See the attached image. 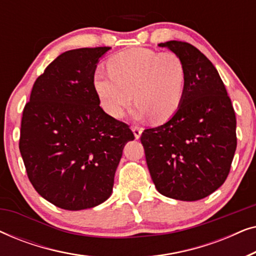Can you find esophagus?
I'll use <instances>...</instances> for the list:
<instances>
[{
    "label": "esophagus",
    "instance_id": "34e87169",
    "mask_svg": "<svg viewBox=\"0 0 256 256\" xmlns=\"http://www.w3.org/2000/svg\"><path fill=\"white\" fill-rule=\"evenodd\" d=\"M132 132H134V136H135V138H136V140H138L140 138H141V135H142V130H143L142 128L138 127V126H132Z\"/></svg>",
    "mask_w": 256,
    "mask_h": 256
}]
</instances>
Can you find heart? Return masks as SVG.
<instances>
[{"instance_id": "heart-1", "label": "heart", "mask_w": 256, "mask_h": 256, "mask_svg": "<svg viewBox=\"0 0 256 256\" xmlns=\"http://www.w3.org/2000/svg\"><path fill=\"white\" fill-rule=\"evenodd\" d=\"M108 71H98L94 88L101 106L110 116L120 118L132 104H138L132 116L166 122L176 114L183 101L186 70L174 52L130 48L108 60Z\"/></svg>"}]
</instances>
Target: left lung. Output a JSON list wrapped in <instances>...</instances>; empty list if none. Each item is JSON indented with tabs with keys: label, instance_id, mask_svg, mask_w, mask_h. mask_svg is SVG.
<instances>
[{
	"label": "left lung",
	"instance_id": "left-lung-1",
	"mask_svg": "<svg viewBox=\"0 0 256 256\" xmlns=\"http://www.w3.org/2000/svg\"><path fill=\"white\" fill-rule=\"evenodd\" d=\"M158 46L183 60L186 84L176 114L142 132L146 166L160 194L199 200L228 176L236 149V113L218 71L197 48L178 40Z\"/></svg>",
	"mask_w": 256,
	"mask_h": 256
}]
</instances>
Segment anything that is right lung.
Segmentation results:
<instances>
[{"label": "right lung", "mask_w": 256, "mask_h": 256, "mask_svg": "<svg viewBox=\"0 0 256 256\" xmlns=\"http://www.w3.org/2000/svg\"><path fill=\"white\" fill-rule=\"evenodd\" d=\"M110 48L58 56L37 78L23 110L20 152L38 194L79 211L110 197L126 143L134 134L100 107L94 88L99 59Z\"/></svg>", "instance_id": "obj_1"}]
</instances>
